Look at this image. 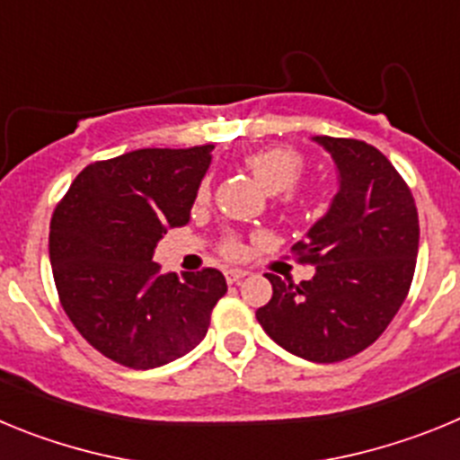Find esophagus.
Segmentation results:
<instances>
[{"label":"esophagus","instance_id":"34e87169","mask_svg":"<svg viewBox=\"0 0 460 460\" xmlns=\"http://www.w3.org/2000/svg\"><path fill=\"white\" fill-rule=\"evenodd\" d=\"M243 276H249V271H246V270H227L226 271L227 283H239V280H242Z\"/></svg>","mask_w":460,"mask_h":460}]
</instances>
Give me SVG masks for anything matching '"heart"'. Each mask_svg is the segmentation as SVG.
Returning <instances> with one entry per match:
<instances>
[{"label": "heart", "mask_w": 460, "mask_h": 460, "mask_svg": "<svg viewBox=\"0 0 460 460\" xmlns=\"http://www.w3.org/2000/svg\"><path fill=\"white\" fill-rule=\"evenodd\" d=\"M243 165L251 170L262 189L267 193H283V200L288 205L295 202V186L302 180L306 161L296 149L286 147V145H270V147L255 149V152L243 156ZM209 200V184H202L198 189V202ZM221 251L227 258H239L243 253V246L237 237H226L221 243Z\"/></svg>", "instance_id": "heart-1"}]
</instances>
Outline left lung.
I'll return each mask as SVG.
<instances>
[{
  "instance_id": "left-lung-1",
  "label": "left lung",
  "mask_w": 460,
  "mask_h": 460,
  "mask_svg": "<svg viewBox=\"0 0 460 460\" xmlns=\"http://www.w3.org/2000/svg\"><path fill=\"white\" fill-rule=\"evenodd\" d=\"M339 170L327 214L292 246L315 265L311 280L267 274L270 304L255 311L271 341L315 364H334L387 329L408 296L420 251V217L389 158L352 137L315 136Z\"/></svg>"
}]
</instances>
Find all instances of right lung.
<instances>
[{
	"label": "right lung",
	"mask_w": 460,
	"mask_h": 460,
	"mask_svg": "<svg viewBox=\"0 0 460 460\" xmlns=\"http://www.w3.org/2000/svg\"><path fill=\"white\" fill-rule=\"evenodd\" d=\"M211 145L136 149L87 165L50 221V265L73 327L101 355L147 371L205 339L227 292L218 270L164 274L154 249L186 226Z\"/></svg>",
	"instance_id": "add662e5"
}]
</instances>
